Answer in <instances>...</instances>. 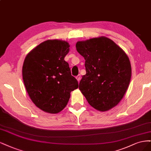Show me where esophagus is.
Segmentation results:
<instances>
[{"label": "esophagus", "instance_id": "1", "mask_svg": "<svg viewBox=\"0 0 151 151\" xmlns=\"http://www.w3.org/2000/svg\"><path fill=\"white\" fill-rule=\"evenodd\" d=\"M81 75H78L77 76H76V79L77 80V81H78V82H80V80H81Z\"/></svg>", "mask_w": 151, "mask_h": 151}]
</instances>
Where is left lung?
<instances>
[{
    "mask_svg": "<svg viewBox=\"0 0 151 151\" xmlns=\"http://www.w3.org/2000/svg\"><path fill=\"white\" fill-rule=\"evenodd\" d=\"M76 47L85 60L86 73L79 84L82 94L97 110L115 107L123 99L132 76L128 56L105 36L78 41Z\"/></svg>",
    "mask_w": 151,
    "mask_h": 151,
    "instance_id": "8db88e82",
    "label": "left lung"
}]
</instances>
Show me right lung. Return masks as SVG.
<instances>
[{
  "label": "right lung",
  "mask_w": 151,
  "mask_h": 151,
  "mask_svg": "<svg viewBox=\"0 0 151 151\" xmlns=\"http://www.w3.org/2000/svg\"><path fill=\"white\" fill-rule=\"evenodd\" d=\"M70 46L65 41L47 40L32 50L24 60V86L32 101L45 112H60L68 102L71 91L78 87L64 60Z\"/></svg>",
  "instance_id": "right-lung-1"
}]
</instances>
